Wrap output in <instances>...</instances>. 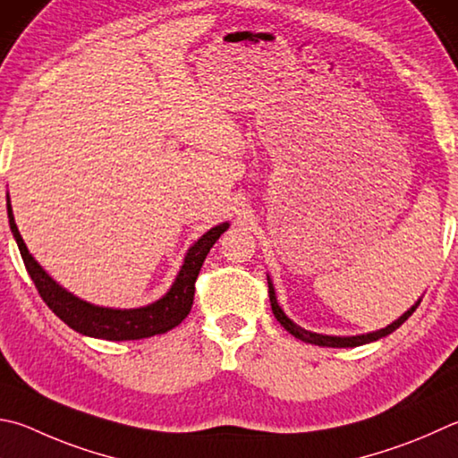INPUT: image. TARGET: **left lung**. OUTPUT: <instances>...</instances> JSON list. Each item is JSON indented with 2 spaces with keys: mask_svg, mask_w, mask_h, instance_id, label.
I'll list each match as a JSON object with an SVG mask.
<instances>
[{
  "mask_svg": "<svg viewBox=\"0 0 458 458\" xmlns=\"http://www.w3.org/2000/svg\"><path fill=\"white\" fill-rule=\"evenodd\" d=\"M268 293H270V306H272L274 316H276V320L290 332V335L304 340V343L318 344V346H328V348H354V346H362V344L374 343V340H378L382 336H388L390 332H394L404 320H409V316L419 309V304L422 301V298H419V301L414 302L409 310H406L403 316H398L394 322H390L388 327H385V328L372 330V332H364V335H354V336H335V335H318V332H310V330H306L302 327H298V324L293 318H288L286 312L282 310V306L278 304L276 290H274V284H272L270 276H268Z\"/></svg>",
  "mask_w": 458,
  "mask_h": 458,
  "instance_id": "1",
  "label": "left lung"
}]
</instances>
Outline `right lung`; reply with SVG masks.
Masks as SVG:
<instances>
[{
    "label": "right lung",
    "instance_id": "add662e5",
    "mask_svg": "<svg viewBox=\"0 0 458 458\" xmlns=\"http://www.w3.org/2000/svg\"><path fill=\"white\" fill-rule=\"evenodd\" d=\"M7 218H10L12 234L18 242L20 254L26 264L28 274L36 284L39 296L44 298V302L49 306L55 316H60V320L68 324L80 335L91 336V338H102V340H140L149 338L156 335H164V332L172 330L174 327L186 318L192 309L194 302V282L200 274L202 264L206 260L210 248L216 244V240L220 234L228 230L230 224L222 222L218 226H214L202 234L196 242L188 248L184 256V262L180 266V272L174 278L172 286L168 288L162 298H157L156 302H149L146 306H138V309H112V306H99L91 304L84 298L76 296L70 290H65L62 284L49 276V274L41 268L36 258H33L28 250L26 242L18 230V224L13 218L12 200L7 194Z\"/></svg>",
    "mask_w": 458,
    "mask_h": 458
}]
</instances>
